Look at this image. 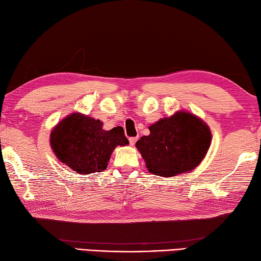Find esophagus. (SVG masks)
I'll list each match as a JSON object with an SVG mask.
<instances>
[{
	"label": "esophagus",
	"instance_id": "1",
	"mask_svg": "<svg viewBox=\"0 0 261 261\" xmlns=\"http://www.w3.org/2000/svg\"><path fill=\"white\" fill-rule=\"evenodd\" d=\"M136 141H138V136H136V138H129L130 145H134L136 143Z\"/></svg>",
	"mask_w": 261,
	"mask_h": 261
}]
</instances>
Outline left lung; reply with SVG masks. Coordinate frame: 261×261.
Masks as SVG:
<instances>
[{
	"label": "left lung",
	"mask_w": 261,
	"mask_h": 261,
	"mask_svg": "<svg viewBox=\"0 0 261 261\" xmlns=\"http://www.w3.org/2000/svg\"><path fill=\"white\" fill-rule=\"evenodd\" d=\"M150 135L138 142L139 151L149 172L159 176H174L193 171L206 154L211 132L206 123L188 112H176L149 127Z\"/></svg>",
	"instance_id": "8db88e82"
}]
</instances>
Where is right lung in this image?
<instances>
[{
	"mask_svg": "<svg viewBox=\"0 0 261 261\" xmlns=\"http://www.w3.org/2000/svg\"><path fill=\"white\" fill-rule=\"evenodd\" d=\"M99 120L73 113L54 128L50 144L62 163L79 174L104 171L117 145L128 144L122 127L104 130Z\"/></svg>",
	"mask_w": 261,
	"mask_h": 261,
	"instance_id": "right-lung-1",
	"label": "right lung"
}]
</instances>
